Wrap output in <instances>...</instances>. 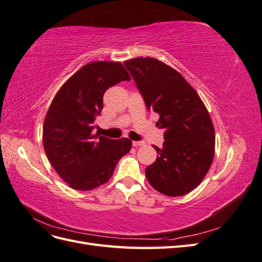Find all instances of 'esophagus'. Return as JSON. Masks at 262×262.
Segmentation results:
<instances>
[{"label":"esophagus","mask_w":262,"mask_h":262,"mask_svg":"<svg viewBox=\"0 0 262 262\" xmlns=\"http://www.w3.org/2000/svg\"><path fill=\"white\" fill-rule=\"evenodd\" d=\"M132 145H133V146L144 145V142H143V141H133V142H132Z\"/></svg>","instance_id":"1"}]
</instances>
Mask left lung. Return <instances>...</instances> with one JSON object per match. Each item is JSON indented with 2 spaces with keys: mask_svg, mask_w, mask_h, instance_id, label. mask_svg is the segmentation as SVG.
<instances>
[{
  "mask_svg": "<svg viewBox=\"0 0 262 262\" xmlns=\"http://www.w3.org/2000/svg\"><path fill=\"white\" fill-rule=\"evenodd\" d=\"M148 112L160 115L164 143L146 167L149 185L169 196L189 193L200 185L214 157L215 136L207 107L193 87L175 69L154 58L124 62Z\"/></svg>",
  "mask_w": 262,
  "mask_h": 262,
  "instance_id": "8db88e82",
  "label": "left lung"
}]
</instances>
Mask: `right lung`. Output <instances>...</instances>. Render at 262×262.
<instances>
[{
	"instance_id": "1",
	"label": "right lung",
	"mask_w": 262,
	"mask_h": 262,
	"mask_svg": "<svg viewBox=\"0 0 262 262\" xmlns=\"http://www.w3.org/2000/svg\"><path fill=\"white\" fill-rule=\"evenodd\" d=\"M130 75L120 62L89 63L71 76L55 95L45 118L42 142L54 170L75 190L89 191L112 178L131 140L93 134L105 92Z\"/></svg>"
}]
</instances>
